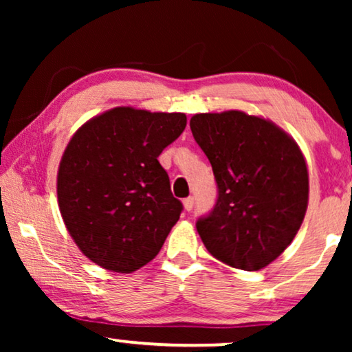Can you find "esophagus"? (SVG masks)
I'll return each instance as SVG.
<instances>
[{"mask_svg":"<svg viewBox=\"0 0 352 352\" xmlns=\"http://www.w3.org/2000/svg\"><path fill=\"white\" fill-rule=\"evenodd\" d=\"M182 204H184L186 211H190L192 208H194V197H187V199H184Z\"/></svg>","mask_w":352,"mask_h":352,"instance_id":"obj_1","label":"esophagus"}]
</instances>
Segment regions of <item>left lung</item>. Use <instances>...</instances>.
I'll list each match as a JSON object with an SVG mask.
<instances>
[{
	"mask_svg": "<svg viewBox=\"0 0 352 352\" xmlns=\"http://www.w3.org/2000/svg\"><path fill=\"white\" fill-rule=\"evenodd\" d=\"M190 129L218 186L213 210L195 223L206 250L243 271L266 267L306 214L309 177L300 147L274 123L239 110L197 113Z\"/></svg>",
	"mask_w": 352,
	"mask_h": 352,
	"instance_id": "8db88e82",
	"label": "left lung"
}]
</instances>
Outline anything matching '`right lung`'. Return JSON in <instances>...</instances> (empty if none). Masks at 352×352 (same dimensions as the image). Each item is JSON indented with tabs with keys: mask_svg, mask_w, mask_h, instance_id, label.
Masks as SVG:
<instances>
[{
	"mask_svg": "<svg viewBox=\"0 0 352 352\" xmlns=\"http://www.w3.org/2000/svg\"><path fill=\"white\" fill-rule=\"evenodd\" d=\"M186 123L184 113L117 107L70 139L57 173L59 208L72 239L98 266L128 274L160 252L182 204L158 157Z\"/></svg>",
	"mask_w": 352,
	"mask_h": 352,
	"instance_id": "1",
	"label": "right lung"
}]
</instances>
